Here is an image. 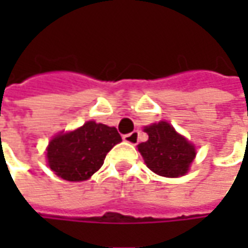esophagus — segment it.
<instances>
[{
	"label": "esophagus",
	"mask_w": 248,
	"mask_h": 248,
	"mask_svg": "<svg viewBox=\"0 0 248 248\" xmlns=\"http://www.w3.org/2000/svg\"><path fill=\"white\" fill-rule=\"evenodd\" d=\"M123 139H124L125 142L131 143V145H137L139 140V132L138 131H132V132H129V134L123 135Z\"/></svg>",
	"instance_id": "esophagus-1"
}]
</instances>
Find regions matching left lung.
<instances>
[{"label":"left lung","instance_id":"left-lung-1","mask_svg":"<svg viewBox=\"0 0 248 248\" xmlns=\"http://www.w3.org/2000/svg\"><path fill=\"white\" fill-rule=\"evenodd\" d=\"M146 142L138 145L146 166L158 175L176 178L185 175L196 156L193 145L176 132L166 121L145 127Z\"/></svg>","mask_w":248,"mask_h":248}]
</instances>
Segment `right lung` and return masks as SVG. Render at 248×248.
I'll return each instance as SVG.
<instances>
[{"label":"right lung","instance_id":"right-lung-1","mask_svg":"<svg viewBox=\"0 0 248 248\" xmlns=\"http://www.w3.org/2000/svg\"><path fill=\"white\" fill-rule=\"evenodd\" d=\"M119 142L121 137L114 127L88 121L49 142L48 166L64 181H85L99 170L106 155Z\"/></svg>","mask_w":248,"mask_h":248}]
</instances>
